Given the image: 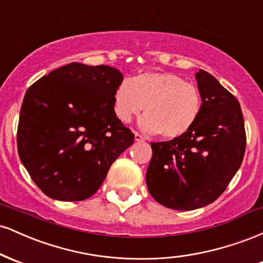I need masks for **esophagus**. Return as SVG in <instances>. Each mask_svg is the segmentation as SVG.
Listing matches in <instances>:
<instances>
[{
    "label": "esophagus",
    "instance_id": "1",
    "mask_svg": "<svg viewBox=\"0 0 263 263\" xmlns=\"http://www.w3.org/2000/svg\"><path fill=\"white\" fill-rule=\"evenodd\" d=\"M135 141L136 142H143L144 138L142 137V136L138 134V132H135Z\"/></svg>",
    "mask_w": 263,
    "mask_h": 263
}]
</instances>
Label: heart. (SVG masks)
<instances>
[{
    "mask_svg": "<svg viewBox=\"0 0 263 263\" xmlns=\"http://www.w3.org/2000/svg\"><path fill=\"white\" fill-rule=\"evenodd\" d=\"M198 87L172 73H143L123 80L115 91L114 112L121 122H131L143 111L140 128L165 140L183 137L201 112Z\"/></svg>",
    "mask_w": 263,
    "mask_h": 263,
    "instance_id": "b5f03b06",
    "label": "heart"
}]
</instances>
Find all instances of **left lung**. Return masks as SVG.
Instances as JSON below:
<instances>
[{"label":"left lung","instance_id":"left-lung-1","mask_svg":"<svg viewBox=\"0 0 263 263\" xmlns=\"http://www.w3.org/2000/svg\"><path fill=\"white\" fill-rule=\"evenodd\" d=\"M201 95L198 122L183 137L151 143L146 182L159 204L194 210L215 201L242 163L245 123L237 99L205 70L195 74Z\"/></svg>","mask_w":263,"mask_h":263}]
</instances>
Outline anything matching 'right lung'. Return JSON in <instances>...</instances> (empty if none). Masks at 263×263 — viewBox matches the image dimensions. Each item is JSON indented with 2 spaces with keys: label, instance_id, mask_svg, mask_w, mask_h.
Returning <instances> with one entry per match:
<instances>
[{
  "label": "right lung",
  "instance_id": "1",
  "mask_svg": "<svg viewBox=\"0 0 263 263\" xmlns=\"http://www.w3.org/2000/svg\"><path fill=\"white\" fill-rule=\"evenodd\" d=\"M119 69L60 66L27 90L17 131L18 155L47 197L80 201L98 192L135 135L114 112Z\"/></svg>",
  "mask_w": 263,
  "mask_h": 263
}]
</instances>
